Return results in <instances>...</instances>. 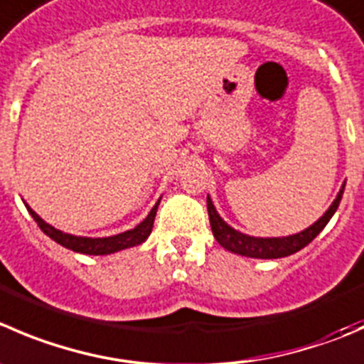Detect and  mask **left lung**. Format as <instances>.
Returning <instances> with one entry per match:
<instances>
[{"mask_svg":"<svg viewBox=\"0 0 364 364\" xmlns=\"http://www.w3.org/2000/svg\"><path fill=\"white\" fill-rule=\"evenodd\" d=\"M345 183L341 185L340 192H338L336 199L333 200V204L329 206V210L315 222L309 228H306L304 231L295 232V235L288 236H272V238H261V236H250L245 232L236 231L235 228L228 224L224 218L218 215L217 208H215L211 197H206L208 203V215H210V224L213 236L217 238V242L220 243L224 249H228L229 252L240 254V256L247 257H256V259H277V257H287L290 254L299 252L301 249H304L309 242L316 238L320 231L327 225V222L333 218V215L336 213L338 206H340L341 196H343Z\"/></svg>","mask_w":364,"mask_h":364,"instance_id":"obj_1","label":"left lung"}]
</instances>
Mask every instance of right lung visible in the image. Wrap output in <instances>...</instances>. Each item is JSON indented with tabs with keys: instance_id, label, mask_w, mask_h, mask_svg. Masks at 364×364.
Here are the masks:
<instances>
[{
	"instance_id": "add662e5",
	"label": "right lung",
	"mask_w": 364,
	"mask_h": 364,
	"mask_svg": "<svg viewBox=\"0 0 364 364\" xmlns=\"http://www.w3.org/2000/svg\"><path fill=\"white\" fill-rule=\"evenodd\" d=\"M160 200L161 197L158 199V203L154 204L153 210L149 211V215H147L139 225H135V228L128 229V231L124 232H119V235L105 236V238H90V236H76L69 235V232H63L60 231V229L53 228V225L48 224L46 220H42L26 203H24V206H26L28 213L33 217V220L37 222L38 228L44 231V235H48L49 238L55 240V242L60 243L62 247L74 250V252L90 254V256H107V254H114L119 252V250L129 249V247L140 245V243H144L149 238L151 231H153L154 217H156V210Z\"/></svg>"
}]
</instances>
